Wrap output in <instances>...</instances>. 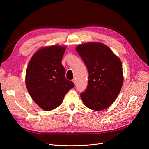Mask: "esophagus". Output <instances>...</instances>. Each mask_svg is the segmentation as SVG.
I'll return each mask as SVG.
<instances>
[{
  "instance_id": "34e87169",
  "label": "esophagus",
  "mask_w": 149,
  "mask_h": 149,
  "mask_svg": "<svg viewBox=\"0 0 149 149\" xmlns=\"http://www.w3.org/2000/svg\"><path fill=\"white\" fill-rule=\"evenodd\" d=\"M72 81H73L74 83V84H76V79L75 78H74V79H73V80H72Z\"/></svg>"
}]
</instances>
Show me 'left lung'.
Masks as SVG:
<instances>
[{
  "instance_id": "8db88e82",
  "label": "left lung",
  "mask_w": 149,
  "mask_h": 149,
  "mask_svg": "<svg viewBox=\"0 0 149 149\" xmlns=\"http://www.w3.org/2000/svg\"><path fill=\"white\" fill-rule=\"evenodd\" d=\"M86 66L88 86L81 93L87 107L101 111L109 107L118 97L123 83L122 63L111 49L101 43H88L76 48Z\"/></svg>"
}]
</instances>
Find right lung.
<instances>
[{"label": "right lung", "instance_id": "obj_1", "mask_svg": "<svg viewBox=\"0 0 149 149\" xmlns=\"http://www.w3.org/2000/svg\"><path fill=\"white\" fill-rule=\"evenodd\" d=\"M66 48H43L31 58L26 71V88L33 100L45 111L59 106L74 84L66 79L61 60Z\"/></svg>", "mask_w": 149, "mask_h": 149}]
</instances>
